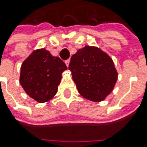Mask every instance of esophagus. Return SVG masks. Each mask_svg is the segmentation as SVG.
Returning <instances> with one entry per match:
<instances>
[{
    "mask_svg": "<svg viewBox=\"0 0 147 147\" xmlns=\"http://www.w3.org/2000/svg\"><path fill=\"white\" fill-rule=\"evenodd\" d=\"M69 62H70V60L69 59H67V60H65V64H66V65H67V67L69 66Z\"/></svg>",
    "mask_w": 147,
    "mask_h": 147,
    "instance_id": "esophagus-1",
    "label": "esophagus"
}]
</instances>
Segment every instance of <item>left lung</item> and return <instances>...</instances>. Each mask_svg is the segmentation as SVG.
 I'll list each match as a JSON object with an SVG mask.
<instances>
[{"label":"left lung","mask_w":147,"mask_h":147,"mask_svg":"<svg viewBox=\"0 0 147 147\" xmlns=\"http://www.w3.org/2000/svg\"><path fill=\"white\" fill-rule=\"evenodd\" d=\"M69 69L78 92L95 102L103 100L112 92L118 78L112 59L94 47L85 46L73 55Z\"/></svg>","instance_id":"obj_1"}]
</instances>
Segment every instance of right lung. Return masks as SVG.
Returning a JSON list of instances; mask_svg holds the SVG:
<instances>
[{
    "instance_id": "right-lung-1",
    "label": "right lung",
    "mask_w": 147,
    "mask_h": 147,
    "mask_svg": "<svg viewBox=\"0 0 147 147\" xmlns=\"http://www.w3.org/2000/svg\"><path fill=\"white\" fill-rule=\"evenodd\" d=\"M67 66L46 49H38L23 62L20 82L26 93L39 103L48 101L56 94L61 74Z\"/></svg>"
}]
</instances>
